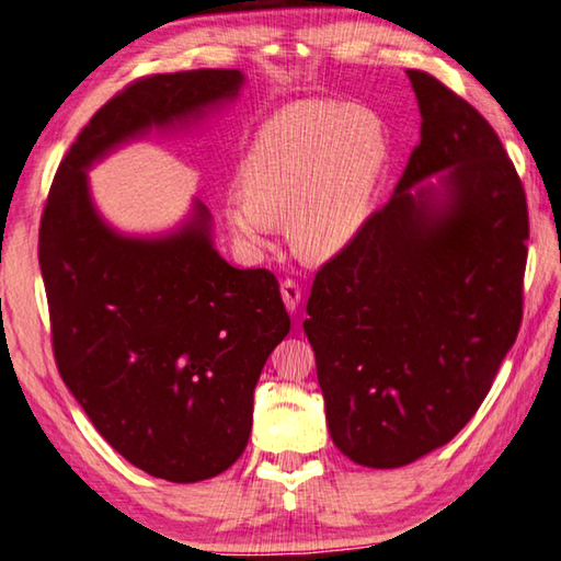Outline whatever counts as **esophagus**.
I'll return each mask as SVG.
<instances>
[{"label":"esophagus","instance_id":"esophagus-1","mask_svg":"<svg viewBox=\"0 0 561 561\" xmlns=\"http://www.w3.org/2000/svg\"><path fill=\"white\" fill-rule=\"evenodd\" d=\"M279 289H282L284 307H287L289 313H297L299 304H301V287H299V284L294 282V279H284Z\"/></svg>","mask_w":561,"mask_h":561}]
</instances>
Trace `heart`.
I'll list each match as a JSON object with an SVG mask.
<instances>
[{
    "instance_id": "1",
    "label": "heart",
    "mask_w": 561,
    "mask_h": 561,
    "mask_svg": "<svg viewBox=\"0 0 561 561\" xmlns=\"http://www.w3.org/2000/svg\"><path fill=\"white\" fill-rule=\"evenodd\" d=\"M385 167L387 131L375 112L301 100L257 129L240 164L242 193H230L222 213L248 248L287 222L294 254L323 264L363 232Z\"/></svg>"
}]
</instances>
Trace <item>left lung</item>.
Here are the masks:
<instances>
[{
	"label": "left lung",
	"instance_id": "left-lung-1",
	"mask_svg": "<svg viewBox=\"0 0 561 561\" xmlns=\"http://www.w3.org/2000/svg\"><path fill=\"white\" fill-rule=\"evenodd\" d=\"M407 78L420 145L387 206L316 272L304 321L331 439L368 468L449 444L523 321L520 176L481 112L430 73Z\"/></svg>",
	"mask_w": 561,
	"mask_h": 561
}]
</instances>
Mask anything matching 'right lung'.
Listing matches in <instances>:
<instances>
[{
  "mask_svg": "<svg viewBox=\"0 0 561 561\" xmlns=\"http://www.w3.org/2000/svg\"><path fill=\"white\" fill-rule=\"evenodd\" d=\"M242 85L238 68H201L122 90L60 161L38 230L60 378L112 449L171 483L245 451L254 385L289 313L272 272L220 257L198 198L174 230L127 236L98 210L88 171L149 131L198 127Z\"/></svg>",
  "mask_w": 561,
  "mask_h": 561,
  "instance_id": "obj_1",
  "label": "right lung"
}]
</instances>
